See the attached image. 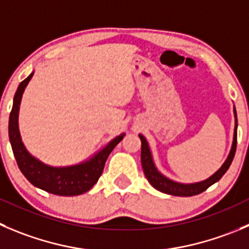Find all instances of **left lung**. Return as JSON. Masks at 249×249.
Listing matches in <instances>:
<instances>
[{"mask_svg": "<svg viewBox=\"0 0 249 249\" xmlns=\"http://www.w3.org/2000/svg\"><path fill=\"white\" fill-rule=\"evenodd\" d=\"M233 115H235L233 141L232 145H231V150H230L226 160H225L224 164L221 165V167H220L215 174H213L212 176L208 177L204 181L194 182V183H182V182L174 181V179L169 178V177H166L164 174H161V172L159 171L155 162H154L153 154H151L148 141H146V138L143 134L139 133V138H141L142 141V166H143L144 175H145L149 183H150L154 188L158 189V191L162 192V193L171 194V196H176V197H192V196L202 193L205 189L209 188L212 184L216 183V182L224 176L225 172L229 170L230 165H231V162H232L233 160V156H235L236 144H237V115H236L235 106H233Z\"/></svg>", "mask_w": 249, "mask_h": 249, "instance_id": "8db88e82", "label": "left lung"}]
</instances>
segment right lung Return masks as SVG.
Returning <instances> with one entry per match:
<instances>
[{
    "instance_id": "1",
    "label": "right lung",
    "mask_w": 249,
    "mask_h": 249,
    "mask_svg": "<svg viewBox=\"0 0 249 249\" xmlns=\"http://www.w3.org/2000/svg\"><path fill=\"white\" fill-rule=\"evenodd\" d=\"M33 75H34V72L30 73L17 89L13 99V107L9 115V142H11L12 150H13L18 167L33 186L49 193L65 196V197L85 193L98 182L99 177L103 174L108 155L126 134L121 133L120 136L115 137L104 148L96 151L93 156L79 164L70 165V166H51L42 162L41 160L32 155L25 148L22 137H20L19 124H18L19 106L23 93Z\"/></svg>"
}]
</instances>
